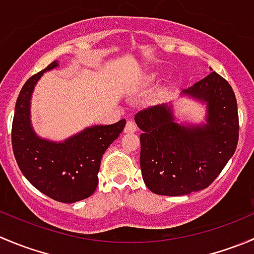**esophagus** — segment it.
Wrapping results in <instances>:
<instances>
[{
  "instance_id": "1",
  "label": "esophagus",
  "mask_w": 254,
  "mask_h": 254,
  "mask_svg": "<svg viewBox=\"0 0 254 254\" xmlns=\"http://www.w3.org/2000/svg\"><path fill=\"white\" fill-rule=\"evenodd\" d=\"M136 131V124L134 122H127V125L124 127L125 134H131V132Z\"/></svg>"
}]
</instances>
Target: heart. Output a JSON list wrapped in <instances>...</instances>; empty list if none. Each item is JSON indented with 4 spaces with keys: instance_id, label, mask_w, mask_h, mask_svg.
<instances>
[{
    "instance_id": "heart-1",
    "label": "heart",
    "mask_w": 254,
    "mask_h": 254,
    "mask_svg": "<svg viewBox=\"0 0 254 254\" xmlns=\"http://www.w3.org/2000/svg\"><path fill=\"white\" fill-rule=\"evenodd\" d=\"M152 79H154V78H152Z\"/></svg>"
}]
</instances>
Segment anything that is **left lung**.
I'll use <instances>...</instances> for the list:
<instances>
[{
    "mask_svg": "<svg viewBox=\"0 0 254 254\" xmlns=\"http://www.w3.org/2000/svg\"><path fill=\"white\" fill-rule=\"evenodd\" d=\"M181 97L205 105L198 124L179 122L172 104L135 115L140 135V169L150 191L181 196L206 189L233 156L238 142L237 100L232 88L212 72Z\"/></svg>",
    "mask_w": 254,
    "mask_h": 254,
    "instance_id": "left-lung-1",
    "label": "left lung"
}]
</instances>
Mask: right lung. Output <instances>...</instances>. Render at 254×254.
<instances>
[{"label": "right lung", "mask_w": 254, "mask_h": 254, "mask_svg": "<svg viewBox=\"0 0 254 254\" xmlns=\"http://www.w3.org/2000/svg\"><path fill=\"white\" fill-rule=\"evenodd\" d=\"M58 65V61L52 62L22 87L12 123V147L22 174L37 190L59 202L73 203L95 191L100 160L127 120L88 127L63 141L37 135L31 122L32 94L42 75Z\"/></svg>", "instance_id": "1"}]
</instances>
